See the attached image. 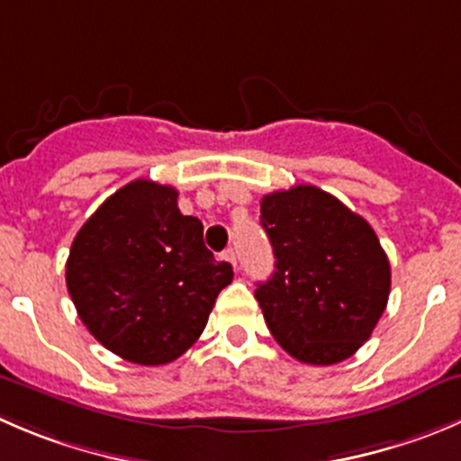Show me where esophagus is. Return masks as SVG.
Masks as SVG:
<instances>
[{"label": "esophagus", "mask_w": 461, "mask_h": 461, "mask_svg": "<svg viewBox=\"0 0 461 461\" xmlns=\"http://www.w3.org/2000/svg\"><path fill=\"white\" fill-rule=\"evenodd\" d=\"M222 258H225V261H230L231 266H236V252L231 248H227L225 252H222Z\"/></svg>", "instance_id": "34e87169"}]
</instances>
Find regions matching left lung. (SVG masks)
<instances>
[{
    "label": "left lung",
    "mask_w": 461,
    "mask_h": 461,
    "mask_svg": "<svg viewBox=\"0 0 461 461\" xmlns=\"http://www.w3.org/2000/svg\"><path fill=\"white\" fill-rule=\"evenodd\" d=\"M261 227L276 261L254 294L270 333L299 363L351 358L390 297V261L376 231L311 185L263 195Z\"/></svg>",
    "instance_id": "1"
}]
</instances>
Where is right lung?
Instances as JSON below:
<instances>
[{
    "instance_id": "add662e5",
    "label": "right lung",
    "mask_w": 461,
    "mask_h": 461,
    "mask_svg": "<svg viewBox=\"0 0 461 461\" xmlns=\"http://www.w3.org/2000/svg\"><path fill=\"white\" fill-rule=\"evenodd\" d=\"M234 279L204 248L203 222L182 216L177 191L135 180L87 218L67 258V290L89 333L137 365L180 358Z\"/></svg>"
}]
</instances>
